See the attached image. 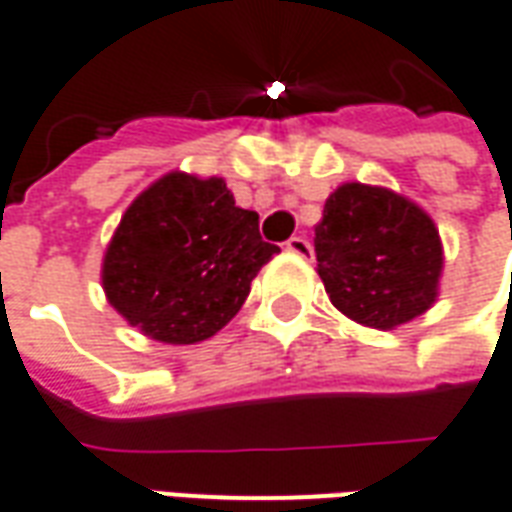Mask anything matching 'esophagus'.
<instances>
[{
    "label": "esophagus",
    "mask_w": 512,
    "mask_h": 512,
    "mask_svg": "<svg viewBox=\"0 0 512 512\" xmlns=\"http://www.w3.org/2000/svg\"><path fill=\"white\" fill-rule=\"evenodd\" d=\"M286 250L289 253H295V256H300V259H311V242H308L306 237H292V239H286Z\"/></svg>",
    "instance_id": "esophagus-1"
}]
</instances>
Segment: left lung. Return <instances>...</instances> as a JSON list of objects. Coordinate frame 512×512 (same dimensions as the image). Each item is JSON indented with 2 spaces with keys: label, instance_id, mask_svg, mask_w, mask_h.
<instances>
[{
  "label": "left lung",
  "instance_id": "left-lung-1",
  "mask_svg": "<svg viewBox=\"0 0 512 512\" xmlns=\"http://www.w3.org/2000/svg\"><path fill=\"white\" fill-rule=\"evenodd\" d=\"M317 273L350 320L389 331L436 300L441 239L433 220L383 187L342 184L314 228Z\"/></svg>",
  "mask_w": 512,
  "mask_h": 512
}]
</instances>
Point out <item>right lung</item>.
<instances>
[{"label":"right lung","mask_w":512,"mask_h":512,"mask_svg":"<svg viewBox=\"0 0 512 512\" xmlns=\"http://www.w3.org/2000/svg\"><path fill=\"white\" fill-rule=\"evenodd\" d=\"M275 253L259 215L234 204L226 181L168 173L121 217L101 281L112 306L151 339L195 344L237 314Z\"/></svg>","instance_id":"add662e5"}]
</instances>
